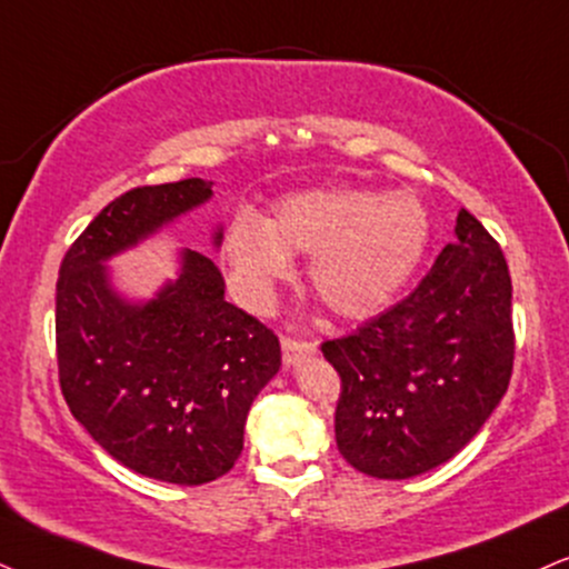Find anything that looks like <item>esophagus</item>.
<instances>
[{
    "label": "esophagus",
    "instance_id": "34e87169",
    "mask_svg": "<svg viewBox=\"0 0 569 569\" xmlns=\"http://www.w3.org/2000/svg\"><path fill=\"white\" fill-rule=\"evenodd\" d=\"M317 353V342L298 340V338H282V359L287 367H296L300 359Z\"/></svg>",
    "mask_w": 569,
    "mask_h": 569
}]
</instances>
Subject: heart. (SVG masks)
Masks as SVG:
<instances>
[{
	"mask_svg": "<svg viewBox=\"0 0 569 569\" xmlns=\"http://www.w3.org/2000/svg\"><path fill=\"white\" fill-rule=\"evenodd\" d=\"M430 213L413 192L329 187L287 194L271 219L240 210L223 231V258L244 303L271 308L311 256L308 279L335 317L369 319L411 282L430 244Z\"/></svg>",
	"mask_w": 569,
	"mask_h": 569,
	"instance_id": "heart-1",
	"label": "heart"
}]
</instances>
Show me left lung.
<instances>
[{"instance_id":"left-lung-1","label":"left lung","mask_w":569,"mask_h":569,"mask_svg":"<svg viewBox=\"0 0 569 569\" xmlns=\"http://www.w3.org/2000/svg\"><path fill=\"white\" fill-rule=\"evenodd\" d=\"M453 231L409 298L321 346L342 382L338 448L369 478L406 480L440 467L480 432L509 388L507 258L465 208Z\"/></svg>"}]
</instances>
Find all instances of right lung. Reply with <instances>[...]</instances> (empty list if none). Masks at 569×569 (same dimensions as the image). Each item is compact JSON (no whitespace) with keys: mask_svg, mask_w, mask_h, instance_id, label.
I'll list each match as a JSON object with an SVG mask.
<instances>
[{"mask_svg":"<svg viewBox=\"0 0 569 569\" xmlns=\"http://www.w3.org/2000/svg\"><path fill=\"white\" fill-rule=\"evenodd\" d=\"M213 181L137 187L100 210L60 263L54 335L70 413L144 478L202 486L242 453L244 419L279 367L269 327L227 303L210 258L179 252L156 298L118 296L104 261L202 206ZM213 244H221V229Z\"/></svg>","mask_w":569,"mask_h":569,"instance_id":"right-lung-1","label":"right lung"}]
</instances>
